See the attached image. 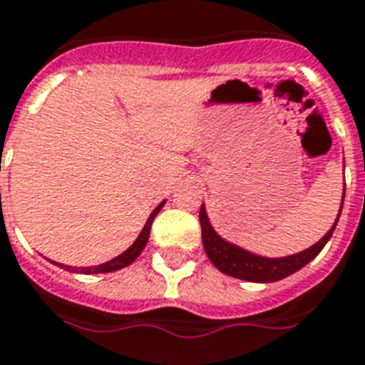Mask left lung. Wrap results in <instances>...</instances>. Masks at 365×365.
Returning a JSON list of instances; mask_svg holds the SVG:
<instances>
[{
	"label": "left lung",
	"mask_w": 365,
	"mask_h": 365,
	"mask_svg": "<svg viewBox=\"0 0 365 365\" xmlns=\"http://www.w3.org/2000/svg\"><path fill=\"white\" fill-rule=\"evenodd\" d=\"M342 201H344V193H342ZM341 210H339V217H341ZM339 217L334 220L333 228L327 232L317 244H313L312 247L299 251L296 255H288V257L269 259L255 255V253H250V251L242 250V247H237V245L230 244L224 237L218 236L217 232L212 230V226H210L205 205H201V212H199L201 236H203L205 251L209 255L210 263L217 267L218 271L228 274V277L250 280V282H277V280L286 279L292 272L299 271L302 267H306L312 259L319 255V251L325 247L329 237L333 236L334 226L339 222Z\"/></svg>",
	"instance_id": "1"
}]
</instances>
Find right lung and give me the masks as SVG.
Wrapping results in <instances>:
<instances>
[{
	"mask_svg": "<svg viewBox=\"0 0 365 365\" xmlns=\"http://www.w3.org/2000/svg\"><path fill=\"white\" fill-rule=\"evenodd\" d=\"M1 197V195H0ZM162 205H164V201H162L158 207H156L153 212H150V217L147 218V224H145V228L141 230V234H139V237L135 240L133 245L129 247V250H125L121 255H118V257H114L112 261H108V263H102V265H96V267H69V265H61V263H56V265H59L61 269H66V271H69L71 269L73 272H83V274H96V272H112V271H120V269H123V267H128L133 263L135 259L141 255V251L145 250V245H147L148 242V236H150V226H153V220H155V217L158 215V210L162 209Z\"/></svg>",
	"mask_w": 365,
	"mask_h": 365,
	"instance_id": "1",
	"label": "right lung"
}]
</instances>
